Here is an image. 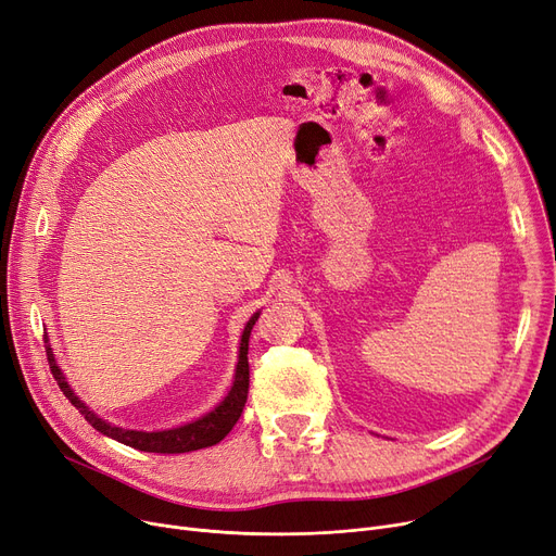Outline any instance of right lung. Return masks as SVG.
<instances>
[{"label":"right lung","instance_id":"right-lung-1","mask_svg":"<svg viewBox=\"0 0 556 556\" xmlns=\"http://www.w3.org/2000/svg\"><path fill=\"white\" fill-rule=\"evenodd\" d=\"M258 320V313L250 318V323L245 325L243 338H240V354H238V366H236V377H233V386L231 391L227 393V397L213 408L211 414H206L204 418L184 425V427H175V429H165V431H136V429H123L115 427L102 418H98V414H92L90 408L72 393V389L67 386L61 368L56 366L52 348L47 345V361H50V370L59 383V389L63 391V395L75 404L77 412L88 420V425H92L98 431H102L104 437H111L119 443H125L129 447H136L140 452H159V454H181V452H192V450H202V447H211L215 443H220L227 433L231 431V427L238 422L240 414H243V406L248 402V389H250V364H248V348H250V333L254 323Z\"/></svg>","mask_w":556,"mask_h":556}]
</instances>
